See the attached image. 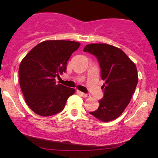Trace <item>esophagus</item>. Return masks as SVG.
Returning <instances> with one entry per match:
<instances>
[{
	"mask_svg": "<svg viewBox=\"0 0 158 158\" xmlns=\"http://www.w3.org/2000/svg\"><path fill=\"white\" fill-rule=\"evenodd\" d=\"M78 93H79V94H80V95L81 96V97H88V94H85V93H83V92H81V91H78Z\"/></svg>",
	"mask_w": 158,
	"mask_h": 158,
	"instance_id": "obj_1",
	"label": "esophagus"
}]
</instances>
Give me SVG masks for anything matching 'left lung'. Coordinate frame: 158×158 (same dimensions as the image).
Wrapping results in <instances>:
<instances>
[{"mask_svg":"<svg viewBox=\"0 0 158 158\" xmlns=\"http://www.w3.org/2000/svg\"><path fill=\"white\" fill-rule=\"evenodd\" d=\"M83 50L97 58L104 81L99 108L90 114L109 122L119 117L131 101L138 81L137 68L123 50L111 45L90 44Z\"/></svg>","mask_w":158,"mask_h":158,"instance_id":"8db88e82","label":"left lung"}]
</instances>
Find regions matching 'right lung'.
I'll return each instance as SVG.
<instances>
[{"instance_id": "obj_1", "label": "right lung", "mask_w": 158, "mask_h": 158, "mask_svg": "<svg viewBox=\"0 0 158 158\" xmlns=\"http://www.w3.org/2000/svg\"><path fill=\"white\" fill-rule=\"evenodd\" d=\"M80 46L64 40L45 41L36 45L21 61L19 82L27 104L42 117L56 114L64 109L73 88L56 84V77L66 72L70 56Z\"/></svg>"}]
</instances>
